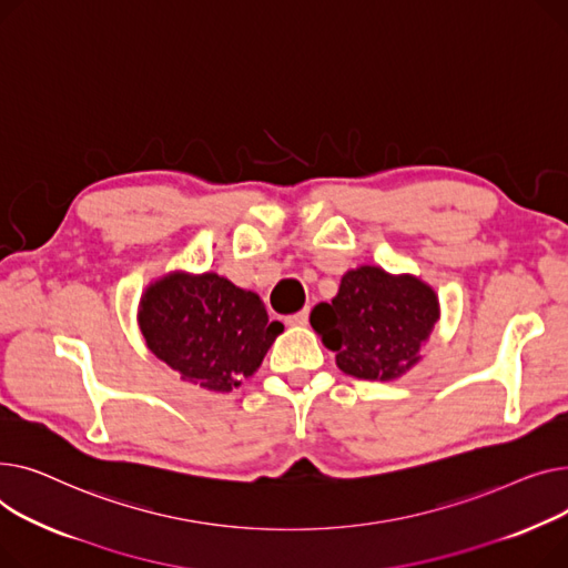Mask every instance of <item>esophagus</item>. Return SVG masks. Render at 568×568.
<instances>
[{"label":"esophagus","instance_id":"obj_1","mask_svg":"<svg viewBox=\"0 0 568 568\" xmlns=\"http://www.w3.org/2000/svg\"><path fill=\"white\" fill-rule=\"evenodd\" d=\"M307 321H310V307L300 310L297 314H291V316L286 318L288 325H307Z\"/></svg>","mask_w":568,"mask_h":568}]
</instances>
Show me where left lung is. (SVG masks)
<instances>
[{
    "mask_svg": "<svg viewBox=\"0 0 568 568\" xmlns=\"http://www.w3.org/2000/svg\"><path fill=\"white\" fill-rule=\"evenodd\" d=\"M440 318L438 295L413 275L359 265L342 277L332 303L312 310L310 323L355 378L392 381L419 362V348Z\"/></svg>",
    "mask_w": 568,
    "mask_h": 568,
    "instance_id": "8db88e82",
    "label": "left lung"
}]
</instances>
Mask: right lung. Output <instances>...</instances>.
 <instances>
[{
	"mask_svg": "<svg viewBox=\"0 0 568 568\" xmlns=\"http://www.w3.org/2000/svg\"><path fill=\"white\" fill-rule=\"evenodd\" d=\"M138 321L158 359L211 392H231L250 378L284 329L268 321L256 293L215 273H170L153 282Z\"/></svg>",
	"mask_w": 568,
	"mask_h": 568,
	"instance_id": "1",
	"label": "right lung"
}]
</instances>
